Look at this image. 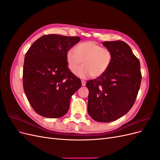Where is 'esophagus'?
<instances>
[{
    "mask_svg": "<svg viewBox=\"0 0 160 160\" xmlns=\"http://www.w3.org/2000/svg\"><path fill=\"white\" fill-rule=\"evenodd\" d=\"M81 85L82 86H85L86 85V81L84 80H81Z\"/></svg>",
    "mask_w": 160,
    "mask_h": 160,
    "instance_id": "34e87169",
    "label": "esophagus"
}]
</instances>
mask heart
<instances>
[{
  "instance_id": "b5f03b06",
  "label": "heart",
  "mask_w": 160,
  "mask_h": 160,
  "mask_svg": "<svg viewBox=\"0 0 160 160\" xmlns=\"http://www.w3.org/2000/svg\"><path fill=\"white\" fill-rule=\"evenodd\" d=\"M66 60L69 69L73 71L83 61L84 65L75 71L80 78L92 75L99 77L108 70L113 61V54L107 48L93 41H85L71 48L66 52Z\"/></svg>"
}]
</instances>
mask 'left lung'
<instances>
[{"mask_svg": "<svg viewBox=\"0 0 160 160\" xmlns=\"http://www.w3.org/2000/svg\"><path fill=\"white\" fill-rule=\"evenodd\" d=\"M102 44L113 54L108 70L86 84L89 89L88 111L98 122H111L126 114L136 99L141 85L140 63L132 49L121 41Z\"/></svg>", "mask_w": 160, "mask_h": 160, "instance_id": "1", "label": "left lung"}]
</instances>
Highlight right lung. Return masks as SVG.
I'll return each instance as SVG.
<instances>
[{
  "label": "right lung",
  "mask_w": 160,
  "mask_h": 160,
  "mask_svg": "<svg viewBox=\"0 0 160 160\" xmlns=\"http://www.w3.org/2000/svg\"><path fill=\"white\" fill-rule=\"evenodd\" d=\"M79 37L43 35L29 48L23 65V89L32 109L48 118H59L69 109L81 80L68 68L66 52Z\"/></svg>",
  "instance_id": "obj_1"
}]
</instances>
